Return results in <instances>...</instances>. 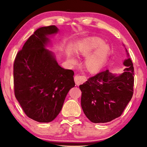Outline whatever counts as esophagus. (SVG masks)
I'll use <instances>...</instances> for the list:
<instances>
[{
    "instance_id": "esophagus-1",
    "label": "esophagus",
    "mask_w": 147,
    "mask_h": 147,
    "mask_svg": "<svg viewBox=\"0 0 147 147\" xmlns=\"http://www.w3.org/2000/svg\"><path fill=\"white\" fill-rule=\"evenodd\" d=\"M74 82H75L76 85L79 86L80 84H83L86 81V77L84 76H74Z\"/></svg>"
}]
</instances>
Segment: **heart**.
<instances>
[{
	"mask_svg": "<svg viewBox=\"0 0 147 147\" xmlns=\"http://www.w3.org/2000/svg\"><path fill=\"white\" fill-rule=\"evenodd\" d=\"M104 41L98 37H91L84 40L77 50V53L82 56H88L94 49L96 51L88 57L85 61L87 70L91 73H96L100 71L108 61L110 48L108 45L104 44ZM71 63H75V59H70Z\"/></svg>",
	"mask_w": 147,
	"mask_h": 147,
	"instance_id": "b5f03b06",
	"label": "heart"
}]
</instances>
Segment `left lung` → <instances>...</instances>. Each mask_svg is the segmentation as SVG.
Listing matches in <instances>:
<instances>
[{
	"label": "left lung",
	"mask_w": 147,
	"mask_h": 147,
	"mask_svg": "<svg viewBox=\"0 0 147 147\" xmlns=\"http://www.w3.org/2000/svg\"><path fill=\"white\" fill-rule=\"evenodd\" d=\"M123 64L126 68L119 75L109 70L102 71L79 86L82 108L92 123H108L120 117L132 97L133 63L128 58Z\"/></svg>",
	"instance_id": "left-lung-1"
}]
</instances>
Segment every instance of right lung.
Returning <instances> with one entry per match:
<instances>
[{"label": "right lung", "instance_id": "add662e5", "mask_svg": "<svg viewBox=\"0 0 147 147\" xmlns=\"http://www.w3.org/2000/svg\"><path fill=\"white\" fill-rule=\"evenodd\" d=\"M56 26L41 27L18 52L13 64L15 96L26 115L49 123L60 112L69 91L75 86L74 72L61 67L45 47Z\"/></svg>", "mask_w": 147, "mask_h": 147}]
</instances>
